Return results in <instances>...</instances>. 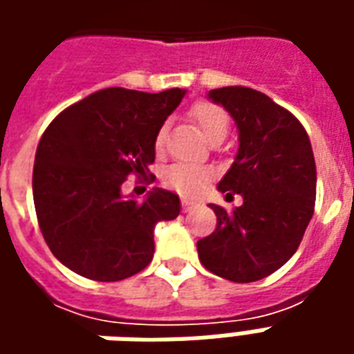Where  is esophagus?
Wrapping results in <instances>:
<instances>
[{
	"label": "esophagus",
	"instance_id": "esophagus-1",
	"mask_svg": "<svg viewBox=\"0 0 354 354\" xmlns=\"http://www.w3.org/2000/svg\"><path fill=\"white\" fill-rule=\"evenodd\" d=\"M193 207H195V203H193V201L182 199V208H184V212H189Z\"/></svg>",
	"mask_w": 354,
	"mask_h": 354
}]
</instances>
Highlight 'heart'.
Listing matches in <instances>:
<instances>
[{"instance_id": "b5f03b06", "label": "heart", "mask_w": 354, "mask_h": 354, "mask_svg": "<svg viewBox=\"0 0 354 354\" xmlns=\"http://www.w3.org/2000/svg\"><path fill=\"white\" fill-rule=\"evenodd\" d=\"M189 119L199 127L208 142L223 140L230 131V117L220 106L212 102H197L189 108ZM167 127H161L155 134V151L162 153L167 146ZM214 172L210 167L197 162H174L162 172V184L185 197L199 195L210 182Z\"/></svg>"}]
</instances>
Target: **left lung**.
<instances>
[{
  "mask_svg": "<svg viewBox=\"0 0 354 354\" xmlns=\"http://www.w3.org/2000/svg\"><path fill=\"white\" fill-rule=\"evenodd\" d=\"M208 98L230 111L239 129V151L218 184L243 205L227 212L210 205L218 223L197 241L210 273L254 282L294 256L315 212L317 167L304 124L269 96L248 87H222Z\"/></svg>",
  "mask_w": 354,
  "mask_h": 354,
  "instance_id": "obj_1",
  "label": "left lung"
}]
</instances>
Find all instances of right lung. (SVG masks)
I'll return each mask as SVG.
<instances>
[{"label": "right lung", "instance_id": "1", "mask_svg": "<svg viewBox=\"0 0 354 354\" xmlns=\"http://www.w3.org/2000/svg\"><path fill=\"white\" fill-rule=\"evenodd\" d=\"M184 94L102 88L43 132L32 178L35 214L50 252L73 273L115 282L149 266L155 223L174 220L180 199L159 187L144 201L124 199L121 185L149 172L155 134Z\"/></svg>", "mask_w": 354, "mask_h": 354}]
</instances>
